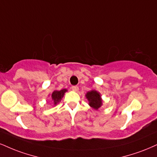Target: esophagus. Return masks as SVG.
I'll list each match as a JSON object with an SVG mask.
<instances>
[{
    "mask_svg": "<svg viewBox=\"0 0 157 157\" xmlns=\"http://www.w3.org/2000/svg\"><path fill=\"white\" fill-rule=\"evenodd\" d=\"M71 89H72V90H74V91H77V90H79V88H78V86H74L71 87Z\"/></svg>",
    "mask_w": 157,
    "mask_h": 157,
    "instance_id": "1",
    "label": "esophagus"
}]
</instances>
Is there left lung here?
<instances>
[{
  "instance_id": "obj_1",
  "label": "left lung",
  "mask_w": 157,
  "mask_h": 157,
  "mask_svg": "<svg viewBox=\"0 0 157 157\" xmlns=\"http://www.w3.org/2000/svg\"><path fill=\"white\" fill-rule=\"evenodd\" d=\"M86 99L88 101V105L90 107L96 110H98L100 107L102 106L103 101L101 99V94L96 90H91L87 92L86 94Z\"/></svg>"
}]
</instances>
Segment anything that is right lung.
<instances>
[{"mask_svg":"<svg viewBox=\"0 0 157 157\" xmlns=\"http://www.w3.org/2000/svg\"><path fill=\"white\" fill-rule=\"evenodd\" d=\"M67 91V89H62L60 90H54L52 94H51V98L53 101L54 105H57L61 101L62 98L63 97L64 94Z\"/></svg>","mask_w":157,"mask_h":157,"instance_id":"add662e5","label":"right lung"}]
</instances>
